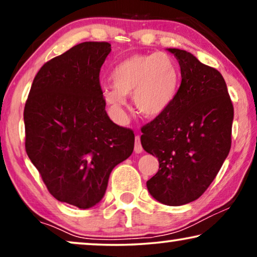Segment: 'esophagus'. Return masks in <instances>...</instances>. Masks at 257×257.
<instances>
[{
	"instance_id": "1",
	"label": "esophagus",
	"mask_w": 257,
	"mask_h": 257,
	"mask_svg": "<svg viewBox=\"0 0 257 257\" xmlns=\"http://www.w3.org/2000/svg\"><path fill=\"white\" fill-rule=\"evenodd\" d=\"M135 152L136 153H142L143 152V146H142V143H140V137L139 136H136Z\"/></svg>"
}]
</instances>
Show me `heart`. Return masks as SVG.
<instances>
[{"instance_id": "heart-1", "label": "heart", "mask_w": 257, "mask_h": 257, "mask_svg": "<svg viewBox=\"0 0 257 257\" xmlns=\"http://www.w3.org/2000/svg\"><path fill=\"white\" fill-rule=\"evenodd\" d=\"M179 80L178 66L165 52L133 55L114 66L113 89H105L103 97L118 118L124 115L126 97H133L136 110L143 117L156 118L173 103Z\"/></svg>"}]
</instances>
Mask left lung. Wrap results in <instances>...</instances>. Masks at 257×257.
Masks as SVG:
<instances>
[{"instance_id":"left-lung-1","label":"left lung","mask_w":257,"mask_h":257,"mask_svg":"<svg viewBox=\"0 0 257 257\" xmlns=\"http://www.w3.org/2000/svg\"><path fill=\"white\" fill-rule=\"evenodd\" d=\"M180 64L181 84L171 106L144 125L143 149L159 161L146 182L168 206L199 199L219 173L231 145L234 107L223 77L180 49H168Z\"/></svg>"}]
</instances>
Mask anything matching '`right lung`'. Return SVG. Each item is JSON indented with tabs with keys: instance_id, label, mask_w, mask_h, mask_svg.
Returning <instances> with one entry per match:
<instances>
[{
	"instance_id": "right-lung-1",
	"label": "right lung",
	"mask_w": 257,
	"mask_h": 257,
	"mask_svg": "<svg viewBox=\"0 0 257 257\" xmlns=\"http://www.w3.org/2000/svg\"><path fill=\"white\" fill-rule=\"evenodd\" d=\"M107 42H83L35 76L24 106L26 151L50 194L90 208L103 199L112 170L135 147L131 128L105 111L99 83Z\"/></svg>"
}]
</instances>
